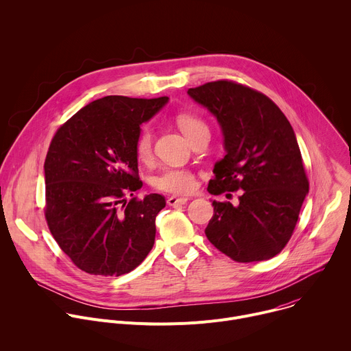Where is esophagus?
<instances>
[{
  "label": "esophagus",
  "mask_w": 351,
  "mask_h": 351,
  "mask_svg": "<svg viewBox=\"0 0 351 351\" xmlns=\"http://www.w3.org/2000/svg\"><path fill=\"white\" fill-rule=\"evenodd\" d=\"M187 201H189V198H186V197L171 195L167 202H168V205H171V206H176V205H184Z\"/></svg>",
  "instance_id": "34e87169"
}]
</instances>
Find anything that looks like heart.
I'll list each match as a JSON object with an SVG mask.
<instances>
[{"mask_svg": "<svg viewBox=\"0 0 351 351\" xmlns=\"http://www.w3.org/2000/svg\"><path fill=\"white\" fill-rule=\"evenodd\" d=\"M176 123L189 141H191L199 131L208 130L205 123L194 114L182 112L176 117ZM136 157L147 162L153 154V131L150 127H143L135 139ZM154 186L158 190L173 194H190L195 190L194 175L184 168H165L154 178Z\"/></svg>", "mask_w": 351, "mask_h": 351, "instance_id": "b5f03b06", "label": "heart"}]
</instances>
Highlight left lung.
Listing matches in <instances>:
<instances>
[{
    "label": "left lung",
    "instance_id": "left-lung-1",
    "mask_svg": "<svg viewBox=\"0 0 351 351\" xmlns=\"http://www.w3.org/2000/svg\"><path fill=\"white\" fill-rule=\"evenodd\" d=\"M187 95L217 120L226 156L213 167L208 191L243 190L240 204L212 201L205 234L236 262L267 261L289 241L308 180L295 132L266 95L231 81L190 88Z\"/></svg>",
    "mask_w": 351,
    "mask_h": 351
}]
</instances>
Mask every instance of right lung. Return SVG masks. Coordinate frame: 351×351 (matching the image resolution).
Returning a JSON list of instances; mask_svg holds the SVG:
<instances>
[{
    "label": "right lung",
    "instance_id": "1",
    "mask_svg": "<svg viewBox=\"0 0 351 351\" xmlns=\"http://www.w3.org/2000/svg\"><path fill=\"white\" fill-rule=\"evenodd\" d=\"M169 97L111 95L93 100L55 134L44 164L45 217L53 239L85 273L120 277L136 269L156 240L161 194L139 190L135 139Z\"/></svg>",
    "mask_w": 351,
    "mask_h": 351
}]
</instances>
